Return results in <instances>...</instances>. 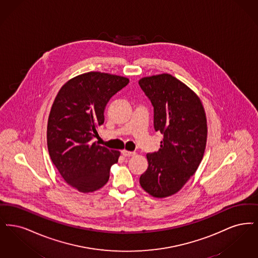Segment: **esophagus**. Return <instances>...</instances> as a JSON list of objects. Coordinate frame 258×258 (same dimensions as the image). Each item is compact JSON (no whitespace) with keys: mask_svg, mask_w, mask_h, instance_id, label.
Segmentation results:
<instances>
[{"mask_svg":"<svg viewBox=\"0 0 258 258\" xmlns=\"http://www.w3.org/2000/svg\"><path fill=\"white\" fill-rule=\"evenodd\" d=\"M121 154L125 156V157H131V156H134L136 155L135 152H131V151H127V150H122L121 151Z\"/></svg>","mask_w":258,"mask_h":258,"instance_id":"obj_1","label":"esophagus"}]
</instances>
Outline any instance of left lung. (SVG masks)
Masks as SVG:
<instances>
[{"label": "left lung", "instance_id": "1", "mask_svg": "<svg viewBox=\"0 0 258 258\" xmlns=\"http://www.w3.org/2000/svg\"><path fill=\"white\" fill-rule=\"evenodd\" d=\"M141 89L154 108V129L164 135L160 149L147 153L148 168L140 177L142 188L163 199L179 191L202 162L207 120L200 97L170 74L144 77Z\"/></svg>", "mask_w": 258, "mask_h": 258}]
</instances>
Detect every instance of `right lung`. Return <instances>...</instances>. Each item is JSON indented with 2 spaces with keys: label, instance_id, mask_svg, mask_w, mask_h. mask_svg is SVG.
I'll use <instances>...</instances> for the list:
<instances>
[{
  "label": "right lung",
  "instance_id": "right-lung-1",
  "mask_svg": "<svg viewBox=\"0 0 258 258\" xmlns=\"http://www.w3.org/2000/svg\"><path fill=\"white\" fill-rule=\"evenodd\" d=\"M129 79L88 72L70 79L58 90L47 125L49 155L62 178L82 192L99 190L109 180L119 151L92 143L104 123L107 103Z\"/></svg>",
  "mask_w": 258,
  "mask_h": 258
}]
</instances>
